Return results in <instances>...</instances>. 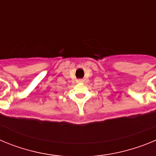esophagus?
Wrapping results in <instances>:
<instances>
[{
    "instance_id": "esophagus-1",
    "label": "esophagus",
    "mask_w": 156,
    "mask_h": 156,
    "mask_svg": "<svg viewBox=\"0 0 156 156\" xmlns=\"http://www.w3.org/2000/svg\"><path fill=\"white\" fill-rule=\"evenodd\" d=\"M77 82H78V83H83V79L77 80Z\"/></svg>"
}]
</instances>
